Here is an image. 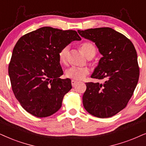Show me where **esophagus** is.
I'll return each mask as SVG.
<instances>
[{
  "label": "esophagus",
  "instance_id": "34e87169",
  "mask_svg": "<svg viewBox=\"0 0 146 146\" xmlns=\"http://www.w3.org/2000/svg\"><path fill=\"white\" fill-rule=\"evenodd\" d=\"M78 83V82H77V81L75 80H72L71 81V84H72V86L73 87H75V86H76V84Z\"/></svg>",
  "mask_w": 146,
  "mask_h": 146
}]
</instances>
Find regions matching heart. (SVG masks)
<instances>
[{"instance_id": "heart-1", "label": "heart", "mask_w": 146, "mask_h": 146, "mask_svg": "<svg viewBox=\"0 0 146 146\" xmlns=\"http://www.w3.org/2000/svg\"><path fill=\"white\" fill-rule=\"evenodd\" d=\"M81 50L85 56L88 57L90 55L94 56L96 53V48L90 42H84L81 45ZM69 54V48L65 46L60 50L58 53L60 62L62 64L66 63ZM89 74V69L86 67H71L65 71V75L68 78L73 80H82Z\"/></svg>"}]
</instances>
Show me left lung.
I'll list each match as a JSON object with an SVG mask.
<instances>
[{
	"instance_id": "8db88e82",
	"label": "left lung",
	"mask_w": 146,
	"mask_h": 146,
	"mask_svg": "<svg viewBox=\"0 0 146 146\" xmlns=\"http://www.w3.org/2000/svg\"><path fill=\"white\" fill-rule=\"evenodd\" d=\"M83 38L94 42L102 57L91 75L104 80L86 83L83 104L88 112L98 118H108L125 108L139 75L137 52L126 36L110 27L78 30Z\"/></svg>"
}]
</instances>
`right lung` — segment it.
<instances>
[{"label":"right lung","instance_id":"add662e5","mask_svg":"<svg viewBox=\"0 0 146 146\" xmlns=\"http://www.w3.org/2000/svg\"><path fill=\"white\" fill-rule=\"evenodd\" d=\"M80 37L74 30L43 27L19 38L13 50L9 75L15 96L27 112L47 117L62 106L72 88L63 74L58 53Z\"/></svg>","mask_w":146,"mask_h":146}]
</instances>
